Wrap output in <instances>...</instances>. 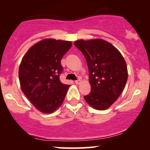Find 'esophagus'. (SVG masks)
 <instances>
[{
	"instance_id": "esophagus-1",
	"label": "esophagus",
	"mask_w": 150,
	"mask_h": 150,
	"mask_svg": "<svg viewBox=\"0 0 150 150\" xmlns=\"http://www.w3.org/2000/svg\"><path fill=\"white\" fill-rule=\"evenodd\" d=\"M81 83V80H80V79L77 80V81H75V83L76 84V85H79V84Z\"/></svg>"
}]
</instances>
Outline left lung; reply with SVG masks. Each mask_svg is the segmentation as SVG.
Returning <instances> with one entry per match:
<instances>
[{
  "label": "left lung",
  "instance_id": "obj_1",
  "mask_svg": "<svg viewBox=\"0 0 150 150\" xmlns=\"http://www.w3.org/2000/svg\"><path fill=\"white\" fill-rule=\"evenodd\" d=\"M74 45L85 57L89 69L91 92L84 96L86 102L96 110L107 109L126 84V61L113 45L102 39L79 40Z\"/></svg>",
  "mask_w": 150,
  "mask_h": 150
}]
</instances>
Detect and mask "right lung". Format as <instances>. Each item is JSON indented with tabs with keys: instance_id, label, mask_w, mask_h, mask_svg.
Masks as SVG:
<instances>
[{
	"instance_id": "right-lung-1",
	"label": "right lung",
	"mask_w": 150,
	"mask_h": 150,
	"mask_svg": "<svg viewBox=\"0 0 150 150\" xmlns=\"http://www.w3.org/2000/svg\"><path fill=\"white\" fill-rule=\"evenodd\" d=\"M71 47V42L44 39L35 44L24 55L19 67L20 87L40 112L52 113L60 107L69 85L63 84L61 60Z\"/></svg>"
}]
</instances>
